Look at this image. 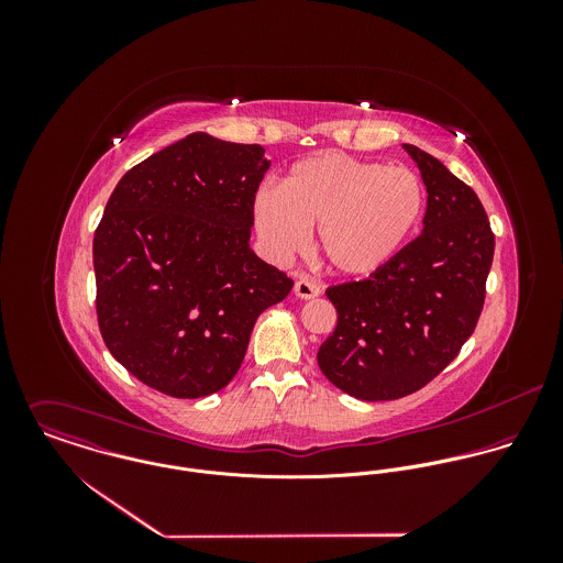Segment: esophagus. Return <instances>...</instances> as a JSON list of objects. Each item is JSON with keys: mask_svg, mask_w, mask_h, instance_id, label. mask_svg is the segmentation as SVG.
Wrapping results in <instances>:
<instances>
[{"mask_svg": "<svg viewBox=\"0 0 563 563\" xmlns=\"http://www.w3.org/2000/svg\"><path fill=\"white\" fill-rule=\"evenodd\" d=\"M295 295L301 299H317L321 295V286L310 282V279H299L295 284Z\"/></svg>", "mask_w": 563, "mask_h": 563, "instance_id": "esophagus-1", "label": "esophagus"}]
</instances>
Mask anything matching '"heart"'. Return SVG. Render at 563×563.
Returning a JSON list of instances; mask_svg holds the SVG:
<instances>
[{
	"label": "heart",
	"mask_w": 563,
	"mask_h": 563,
	"mask_svg": "<svg viewBox=\"0 0 563 563\" xmlns=\"http://www.w3.org/2000/svg\"><path fill=\"white\" fill-rule=\"evenodd\" d=\"M424 206V184L411 168L327 152L297 162L282 188H260L253 221L273 260L297 255L317 228V246L331 271L366 275L413 234Z\"/></svg>",
	"instance_id": "1"
}]
</instances>
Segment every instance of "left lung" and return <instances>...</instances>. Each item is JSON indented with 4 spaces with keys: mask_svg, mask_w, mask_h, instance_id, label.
Listing matches in <instances>:
<instances>
[{
    "mask_svg": "<svg viewBox=\"0 0 563 563\" xmlns=\"http://www.w3.org/2000/svg\"><path fill=\"white\" fill-rule=\"evenodd\" d=\"M427 186L424 228L368 279L327 288L338 324L319 349L322 375L362 401L424 388L482 317L494 234L477 192L427 152L402 145Z\"/></svg>",
    "mask_w": 563,
    "mask_h": 563,
    "instance_id": "1",
    "label": "left lung"
}]
</instances>
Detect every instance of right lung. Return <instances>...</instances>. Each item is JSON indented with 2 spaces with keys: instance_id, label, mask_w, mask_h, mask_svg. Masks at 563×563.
I'll return each instance as SVG.
<instances>
[{
  "instance_id": "1",
  "label": "right lung",
  "mask_w": 563,
  "mask_h": 563,
  "mask_svg": "<svg viewBox=\"0 0 563 563\" xmlns=\"http://www.w3.org/2000/svg\"><path fill=\"white\" fill-rule=\"evenodd\" d=\"M260 145L206 132L130 168L92 239L97 322L114 360L175 399L225 388L257 317L292 279L251 246Z\"/></svg>"
}]
</instances>
